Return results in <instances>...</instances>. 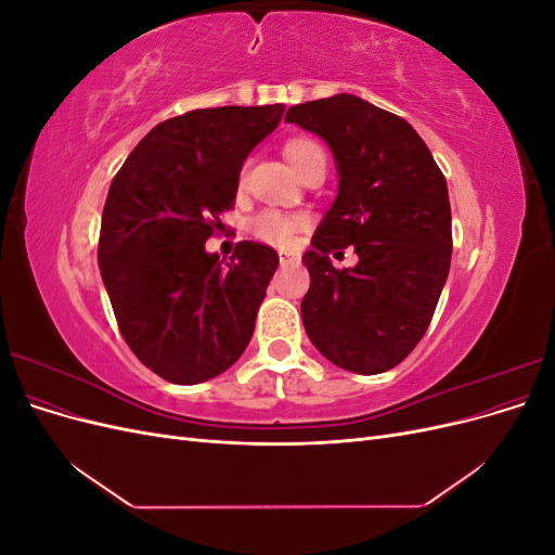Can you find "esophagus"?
<instances>
[{"label": "esophagus", "instance_id": "obj_1", "mask_svg": "<svg viewBox=\"0 0 555 555\" xmlns=\"http://www.w3.org/2000/svg\"><path fill=\"white\" fill-rule=\"evenodd\" d=\"M298 251H292V249H280V263H294L298 261Z\"/></svg>", "mask_w": 555, "mask_h": 555}]
</instances>
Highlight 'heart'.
Returning <instances> with one entry per match:
<instances>
[{
	"label": "heart",
	"instance_id": "1",
	"mask_svg": "<svg viewBox=\"0 0 555 555\" xmlns=\"http://www.w3.org/2000/svg\"><path fill=\"white\" fill-rule=\"evenodd\" d=\"M284 157H287V162L292 164V169L300 173L310 162L324 157V150L319 147V143H314L312 139L298 137L284 143ZM300 227H304V220H300V217L280 212V210H263L249 222V231L255 233V238L278 247H287Z\"/></svg>",
	"mask_w": 555,
	"mask_h": 555
}]
</instances>
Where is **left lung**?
<instances>
[{"mask_svg": "<svg viewBox=\"0 0 555 555\" xmlns=\"http://www.w3.org/2000/svg\"><path fill=\"white\" fill-rule=\"evenodd\" d=\"M284 120L317 133L338 169V194L304 255L308 338L349 373L391 371L424 338L449 275L447 180L408 120L361 96L298 104ZM347 244L360 263L335 269L327 255Z\"/></svg>", "mask_w": 555, "mask_h": 555, "instance_id": "left-lung-1", "label": "left lung"}]
</instances>
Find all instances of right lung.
I'll list each match as a JSON object with an SVG mask.
<instances>
[{
	"mask_svg": "<svg viewBox=\"0 0 555 555\" xmlns=\"http://www.w3.org/2000/svg\"><path fill=\"white\" fill-rule=\"evenodd\" d=\"M284 106H220L147 131L111 182L99 268L122 338L173 384L212 379L241 359L278 251L243 241L229 263L206 241L238 192L243 162Z\"/></svg>",
	"mask_w": 555,
	"mask_h": 555,
	"instance_id": "add662e5",
	"label": "right lung"
}]
</instances>
